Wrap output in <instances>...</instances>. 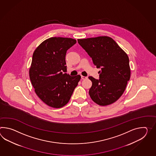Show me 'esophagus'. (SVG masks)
<instances>
[{
    "instance_id": "obj_1",
    "label": "esophagus",
    "mask_w": 156,
    "mask_h": 156,
    "mask_svg": "<svg viewBox=\"0 0 156 156\" xmlns=\"http://www.w3.org/2000/svg\"><path fill=\"white\" fill-rule=\"evenodd\" d=\"M81 78H82V80H86V79H87V77L82 76H81Z\"/></svg>"
}]
</instances>
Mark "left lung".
<instances>
[{"label": "left lung", "mask_w": 156, "mask_h": 156, "mask_svg": "<svg viewBox=\"0 0 156 156\" xmlns=\"http://www.w3.org/2000/svg\"><path fill=\"white\" fill-rule=\"evenodd\" d=\"M78 42L97 68H101L99 80L88 77L92 82L89 90L91 99L100 106L113 104L122 96L130 78L128 56L108 36L78 39Z\"/></svg>", "instance_id": "left-lung-1"}]
</instances>
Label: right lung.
<instances>
[{
	"label": "right lung",
	"instance_id": "right-lung-1",
	"mask_svg": "<svg viewBox=\"0 0 156 156\" xmlns=\"http://www.w3.org/2000/svg\"><path fill=\"white\" fill-rule=\"evenodd\" d=\"M76 42L72 38L46 39L35 49L29 69L35 93L45 104L62 108L69 101L81 76H70L66 72V51Z\"/></svg>",
	"mask_w": 156,
	"mask_h": 156
}]
</instances>
